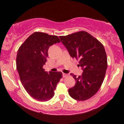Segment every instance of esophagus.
Instances as JSON below:
<instances>
[{
  "label": "esophagus",
  "mask_w": 124,
  "mask_h": 124,
  "mask_svg": "<svg viewBox=\"0 0 124 124\" xmlns=\"http://www.w3.org/2000/svg\"><path fill=\"white\" fill-rule=\"evenodd\" d=\"M68 76V74H66V73H62V77L65 78V77H67Z\"/></svg>",
  "instance_id": "obj_1"
}]
</instances>
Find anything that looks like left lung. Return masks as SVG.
Instances as JSON below:
<instances>
[{"mask_svg": "<svg viewBox=\"0 0 124 124\" xmlns=\"http://www.w3.org/2000/svg\"><path fill=\"white\" fill-rule=\"evenodd\" d=\"M59 38L70 56L79 59L78 66L83 70L82 75L78 77L71 74L76 83L68 90L69 94L77 101H86L97 93L104 80L107 68L104 47L99 40L85 31Z\"/></svg>", "mask_w": 124, "mask_h": 124, "instance_id": "1", "label": "left lung"}]
</instances>
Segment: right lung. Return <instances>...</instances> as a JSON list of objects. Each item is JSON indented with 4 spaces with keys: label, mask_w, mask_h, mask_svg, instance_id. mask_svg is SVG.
<instances>
[{
    "label": "right lung",
    "mask_w": 124,
    "mask_h": 124,
    "mask_svg": "<svg viewBox=\"0 0 124 124\" xmlns=\"http://www.w3.org/2000/svg\"><path fill=\"white\" fill-rule=\"evenodd\" d=\"M60 42L58 37L35 32L22 44L17 51L16 67L23 85L32 98L46 101L53 97L57 84L62 78L60 72H45L43 66L49 47Z\"/></svg>",
    "instance_id": "add662e5"
}]
</instances>
